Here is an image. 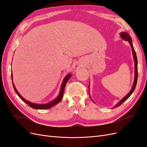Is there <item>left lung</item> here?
<instances>
[{
    "label": "left lung",
    "instance_id": "1",
    "mask_svg": "<svg viewBox=\"0 0 147 147\" xmlns=\"http://www.w3.org/2000/svg\"><path fill=\"white\" fill-rule=\"evenodd\" d=\"M120 37H121L122 39H123L124 40H126V41H127L129 43L131 47V48H132V55H133V57H134V65H135V76H134V83H133V84H132V88L131 90L130 91V92L128 93V94L126 96H124L123 98L120 100L118 103L115 105V106L113 108H115V107H119L121 105L123 102L125 101L126 100H127L129 97L131 96V95L132 94V92H134L135 88H136V84H137V76H138V70H137V56H136V51L134 50V47H133V44H132V39H131V37H130L129 34L127 32H121V34H120ZM91 97V96H90ZM93 102V100H92Z\"/></svg>",
    "mask_w": 147,
    "mask_h": 147
}]
</instances>
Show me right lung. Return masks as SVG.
Here are the masks:
<instances>
[{
  "instance_id": "obj_1",
  "label": "right lung",
  "mask_w": 147,
  "mask_h": 147,
  "mask_svg": "<svg viewBox=\"0 0 147 147\" xmlns=\"http://www.w3.org/2000/svg\"><path fill=\"white\" fill-rule=\"evenodd\" d=\"M12 75H12V72H11V80H13ZM71 76H72V74H67L66 75V76L65 77V78L63 80V83H62L61 87V90H60L59 95L56 97V99H55L53 101L49 102V103H47V104H34V103H32V102H29L27 100H26L20 94V93L18 92V91L16 90V89L15 88L14 83H13V88H14V90H15L16 94H18V96L20 97L21 100H23L29 106H30V107H32V109H40V110L48 109H50V108L53 107V106L56 105L57 104H58L59 102L62 100V99H63V94H64V89H65V86L66 85V83H67V82H68V80H69V78L71 77Z\"/></svg>"
}]
</instances>
